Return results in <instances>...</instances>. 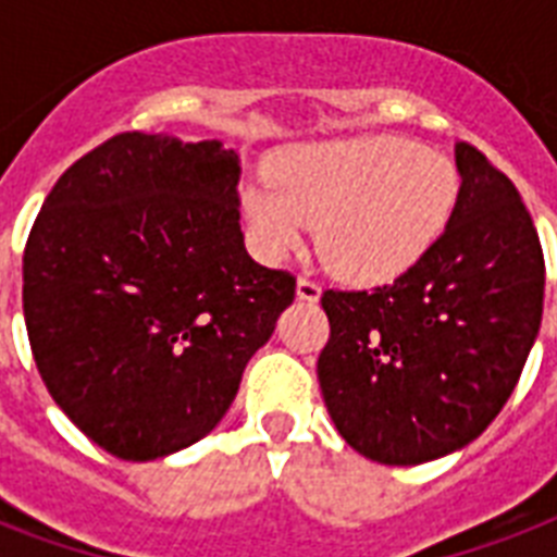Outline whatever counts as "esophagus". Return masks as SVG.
Here are the masks:
<instances>
[{
    "label": "esophagus",
    "instance_id": "34e87169",
    "mask_svg": "<svg viewBox=\"0 0 557 557\" xmlns=\"http://www.w3.org/2000/svg\"><path fill=\"white\" fill-rule=\"evenodd\" d=\"M297 297L309 300V304H318L321 300V286L312 277H297Z\"/></svg>",
    "mask_w": 557,
    "mask_h": 557
}]
</instances>
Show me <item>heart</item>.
Returning a JSON list of instances; mask_svg holds the SVG:
<instances>
[{"mask_svg":"<svg viewBox=\"0 0 557 557\" xmlns=\"http://www.w3.org/2000/svg\"><path fill=\"white\" fill-rule=\"evenodd\" d=\"M454 201L457 173L445 156L398 135H364L292 152L277 168V187H248L245 213L271 257L297 248L318 222L330 271L381 283L431 251Z\"/></svg>","mask_w":557,"mask_h":557,"instance_id":"heart-1","label":"heart"}]
</instances>
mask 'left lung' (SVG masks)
<instances>
[{
  "label": "left lung",
  "instance_id": "obj_1",
  "mask_svg": "<svg viewBox=\"0 0 557 557\" xmlns=\"http://www.w3.org/2000/svg\"><path fill=\"white\" fill-rule=\"evenodd\" d=\"M431 251L393 283L326 288L318 381L347 445L384 466L466 448L518 384L544 314V251L518 187L471 144Z\"/></svg>",
  "mask_w": 557,
  "mask_h": 557
}]
</instances>
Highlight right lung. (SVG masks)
Returning <instances> with one entry per match:
<instances>
[{"label": "right lung", "mask_w": 557, "mask_h": 557, "mask_svg": "<svg viewBox=\"0 0 557 557\" xmlns=\"http://www.w3.org/2000/svg\"><path fill=\"white\" fill-rule=\"evenodd\" d=\"M239 156L219 141L117 133L42 201L22 253V309L60 410L112 457H168L208 436L245 364L295 300L239 231Z\"/></svg>", "instance_id": "add662e5"}]
</instances>
